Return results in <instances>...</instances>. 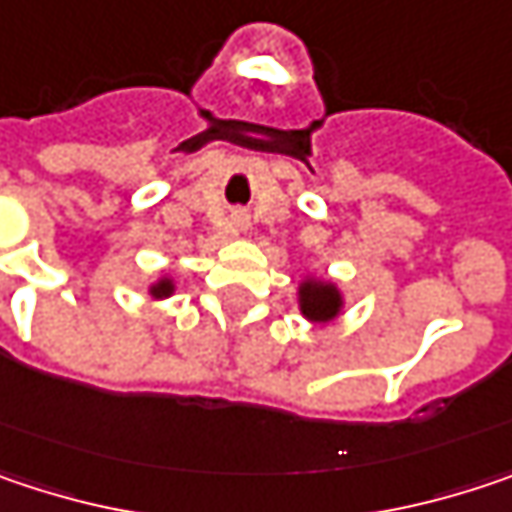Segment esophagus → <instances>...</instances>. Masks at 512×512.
Masks as SVG:
<instances>
[{"mask_svg":"<svg viewBox=\"0 0 512 512\" xmlns=\"http://www.w3.org/2000/svg\"><path fill=\"white\" fill-rule=\"evenodd\" d=\"M234 225H237L240 231H246V228H249V216H246V213H237V216H234Z\"/></svg>","mask_w":512,"mask_h":512,"instance_id":"esophagus-1","label":"esophagus"}]
</instances>
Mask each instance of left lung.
I'll return each mask as SVG.
<instances>
[{"instance_id": "1", "label": "left lung", "mask_w": 512, "mask_h": 512, "mask_svg": "<svg viewBox=\"0 0 512 512\" xmlns=\"http://www.w3.org/2000/svg\"><path fill=\"white\" fill-rule=\"evenodd\" d=\"M296 299H299V313L310 325H331L346 310V293L340 290V284L313 272H307L299 281Z\"/></svg>"}]
</instances>
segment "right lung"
I'll return each mask as SVG.
<instances>
[{"instance_id":"obj_1","label":"right lung","mask_w":512,"mask_h":512,"mask_svg":"<svg viewBox=\"0 0 512 512\" xmlns=\"http://www.w3.org/2000/svg\"><path fill=\"white\" fill-rule=\"evenodd\" d=\"M149 296H152L155 302H163V299L175 296V275H172V272H163V275H158V278L149 284Z\"/></svg>"}]
</instances>
